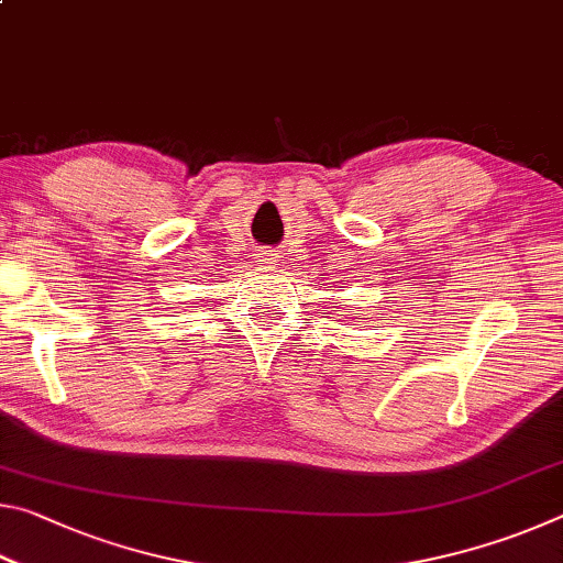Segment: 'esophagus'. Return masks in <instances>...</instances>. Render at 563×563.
Masks as SVG:
<instances>
[{
    "mask_svg": "<svg viewBox=\"0 0 563 563\" xmlns=\"http://www.w3.org/2000/svg\"><path fill=\"white\" fill-rule=\"evenodd\" d=\"M261 258H263V263H268V265H271V263H275V255H273V253H263Z\"/></svg>",
    "mask_w": 563,
    "mask_h": 563,
    "instance_id": "34e87169",
    "label": "esophagus"
}]
</instances>
